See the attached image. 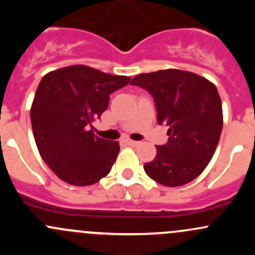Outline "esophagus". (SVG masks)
I'll return each instance as SVG.
<instances>
[{
	"instance_id": "1",
	"label": "esophagus",
	"mask_w": 255,
	"mask_h": 255,
	"mask_svg": "<svg viewBox=\"0 0 255 255\" xmlns=\"http://www.w3.org/2000/svg\"><path fill=\"white\" fill-rule=\"evenodd\" d=\"M128 144V145H130V146H138L140 144V142H135V140H127V142H126Z\"/></svg>"
}]
</instances>
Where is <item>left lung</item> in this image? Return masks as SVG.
<instances>
[{
    "mask_svg": "<svg viewBox=\"0 0 255 255\" xmlns=\"http://www.w3.org/2000/svg\"><path fill=\"white\" fill-rule=\"evenodd\" d=\"M130 85L153 96L159 125L168 126V143L156 145L146 175L175 187L196 179L215 154L223 126L222 102L212 82L177 69L139 74Z\"/></svg>",
    "mask_w": 255,
    "mask_h": 255,
    "instance_id": "left-lung-1",
    "label": "left lung"
}]
</instances>
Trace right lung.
<instances>
[{
  "mask_svg": "<svg viewBox=\"0 0 255 255\" xmlns=\"http://www.w3.org/2000/svg\"><path fill=\"white\" fill-rule=\"evenodd\" d=\"M129 81L128 76L85 65L66 66L43 76L30 121L40 156L59 179L86 186L111 171L120 144L97 137L89 128L107 110L110 95Z\"/></svg>",
  "mask_w": 255,
  "mask_h": 255,
  "instance_id": "add662e5",
  "label": "right lung"
}]
</instances>
